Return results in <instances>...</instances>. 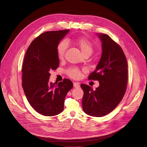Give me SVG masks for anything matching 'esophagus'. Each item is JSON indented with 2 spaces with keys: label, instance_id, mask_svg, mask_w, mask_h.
Instances as JSON below:
<instances>
[{
  "label": "esophagus",
  "instance_id": "1",
  "mask_svg": "<svg viewBox=\"0 0 147 147\" xmlns=\"http://www.w3.org/2000/svg\"><path fill=\"white\" fill-rule=\"evenodd\" d=\"M73 86L75 88H80V85H79V84L78 82H74L73 83Z\"/></svg>",
  "mask_w": 147,
  "mask_h": 147
}]
</instances>
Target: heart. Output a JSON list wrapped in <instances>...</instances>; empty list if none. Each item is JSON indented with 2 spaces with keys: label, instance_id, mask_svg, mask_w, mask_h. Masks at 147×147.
Wrapping results in <instances>:
<instances>
[{
  "label": "heart",
  "instance_id": "1",
  "mask_svg": "<svg viewBox=\"0 0 147 147\" xmlns=\"http://www.w3.org/2000/svg\"><path fill=\"white\" fill-rule=\"evenodd\" d=\"M75 44L78 47L83 55H90L93 51V47L91 42L85 38H78L74 41ZM68 48V43L66 40H62L58 44L57 46V55L59 59H62L64 58L66 51ZM67 74L71 78L78 79L81 76L80 70L76 67H71L67 70Z\"/></svg>",
  "mask_w": 147,
  "mask_h": 147
}]
</instances>
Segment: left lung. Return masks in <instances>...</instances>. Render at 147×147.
I'll return each instance as SVG.
<instances>
[{
	"instance_id": "1",
	"label": "left lung",
	"mask_w": 147,
	"mask_h": 147,
	"mask_svg": "<svg viewBox=\"0 0 147 147\" xmlns=\"http://www.w3.org/2000/svg\"><path fill=\"white\" fill-rule=\"evenodd\" d=\"M102 41V53L96 70L89 80H97L99 86L93 90L81 84L84 90L82 105L88 115L101 117L118 105L125 94L127 82V63L122 48L109 35L97 33Z\"/></svg>"
}]
</instances>
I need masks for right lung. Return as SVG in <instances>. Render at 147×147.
I'll return each instance as SVG.
<instances>
[{"mask_svg": "<svg viewBox=\"0 0 147 147\" xmlns=\"http://www.w3.org/2000/svg\"><path fill=\"white\" fill-rule=\"evenodd\" d=\"M69 29L45 32L30 44L22 65V88L30 106L44 116H55L62 113L67 92L73 82L64 79L58 84L49 82L50 71L59 65L57 46Z\"/></svg>", "mask_w": 147, "mask_h": 147, "instance_id": "obj_1", "label": "right lung"}]
</instances>
